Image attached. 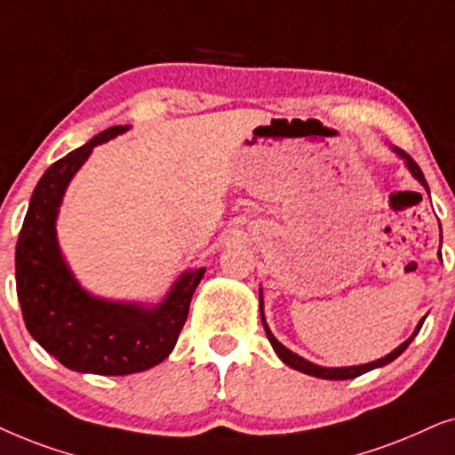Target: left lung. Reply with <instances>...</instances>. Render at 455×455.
I'll return each mask as SVG.
<instances>
[{"label":"left lung","instance_id":"obj_1","mask_svg":"<svg viewBox=\"0 0 455 455\" xmlns=\"http://www.w3.org/2000/svg\"><path fill=\"white\" fill-rule=\"evenodd\" d=\"M395 151L399 156L403 157L405 160V164H408V168H410V172L414 174V177L420 180L422 185H425V189L428 191V185H427V179H425V174H422V171H420V166L416 164L414 160H411V157L405 154L403 149H399V148H395ZM439 256H441V251H439ZM262 306H264V301H262V291H259V316H262V324H264V331H266V337H268V341H270V345L272 347H275V351H276V355L278 358H281L284 364L287 366H291V368H295V371H299V372H304V374H310V377H316V379H329V380H345V379H355V377H360V374H364V372H368V371H372V368H379V366H385V364H389V362H393L397 358V355H402L403 351H405V347H408V345L411 343V339H414L416 335H418V331H420V326H422V323H425V318L420 320V323H418V326H416V331H414V335H411L408 341H403L402 345H399L397 349H393L389 355H385V358H380V360H377V362H371V364H362V366H349V368H323V366H316V364H312V362H307V360H304V358H299L298 354H293V351H289L287 347H284V345H281L275 339V335H272L270 332V329H268V324H266V320H264V310H262Z\"/></svg>","mask_w":455,"mask_h":455}]
</instances>
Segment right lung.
<instances>
[{"label":"right lung","mask_w":455,"mask_h":455,"mask_svg":"<svg viewBox=\"0 0 455 455\" xmlns=\"http://www.w3.org/2000/svg\"><path fill=\"white\" fill-rule=\"evenodd\" d=\"M126 129L110 126L47 168L30 197L16 243V293L30 335L70 371L108 377L143 372L168 358L205 272H185L164 304L143 310L84 293L66 268L56 241L66 187L97 143Z\"/></svg>","instance_id":"add662e5"}]
</instances>
